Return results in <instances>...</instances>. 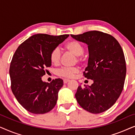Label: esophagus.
Segmentation results:
<instances>
[{"instance_id": "esophagus-1", "label": "esophagus", "mask_w": 135, "mask_h": 135, "mask_svg": "<svg viewBox=\"0 0 135 135\" xmlns=\"http://www.w3.org/2000/svg\"><path fill=\"white\" fill-rule=\"evenodd\" d=\"M68 82H69V79H63V82H64V84H67V83H68Z\"/></svg>"}]
</instances>
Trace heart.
<instances>
[{"instance_id":"obj_1","label":"heart","mask_w":135,"mask_h":135,"mask_svg":"<svg viewBox=\"0 0 135 135\" xmlns=\"http://www.w3.org/2000/svg\"><path fill=\"white\" fill-rule=\"evenodd\" d=\"M65 48L68 51L73 53L76 56L77 62L82 61V55L84 53V49L80 42L77 40H71L66 44ZM61 56V53L60 50L59 49V48H55L51 51L50 56L51 62L55 65H57L60 63ZM78 72L79 69L77 67H62L58 70L57 74L59 76L64 77V78H72Z\"/></svg>"}]
</instances>
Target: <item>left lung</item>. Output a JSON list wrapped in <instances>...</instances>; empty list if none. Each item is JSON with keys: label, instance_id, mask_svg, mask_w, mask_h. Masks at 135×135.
<instances>
[{"label": "left lung", "instance_id": "obj_1", "mask_svg": "<svg viewBox=\"0 0 135 135\" xmlns=\"http://www.w3.org/2000/svg\"><path fill=\"white\" fill-rule=\"evenodd\" d=\"M71 36L88 45L89 58L84 75L93 80L91 86H78L77 103L91 113L106 111L115 104L123 88L127 69L123 50L113 36L101 31Z\"/></svg>", "mask_w": 135, "mask_h": 135}]
</instances>
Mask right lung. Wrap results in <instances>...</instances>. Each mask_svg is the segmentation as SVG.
<instances>
[{
	"instance_id": "1",
	"label": "right lung",
	"mask_w": 135,
	"mask_h": 135,
	"mask_svg": "<svg viewBox=\"0 0 135 135\" xmlns=\"http://www.w3.org/2000/svg\"><path fill=\"white\" fill-rule=\"evenodd\" d=\"M69 34L33 35L23 42L15 52L10 66L11 88L20 104L32 114L49 112L56 104L63 81L56 79L43 82L46 68L50 67L51 51Z\"/></svg>"
}]
</instances>
